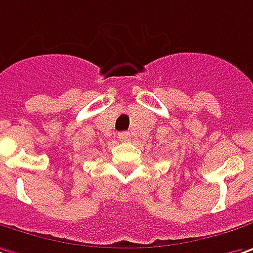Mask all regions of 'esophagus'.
Segmentation results:
<instances>
[{
  "instance_id": "esophagus-1",
  "label": "esophagus",
  "mask_w": 253,
  "mask_h": 253,
  "mask_svg": "<svg viewBox=\"0 0 253 253\" xmlns=\"http://www.w3.org/2000/svg\"><path fill=\"white\" fill-rule=\"evenodd\" d=\"M119 138H120V141H127V140H130V133L123 131V133L119 134Z\"/></svg>"
}]
</instances>
